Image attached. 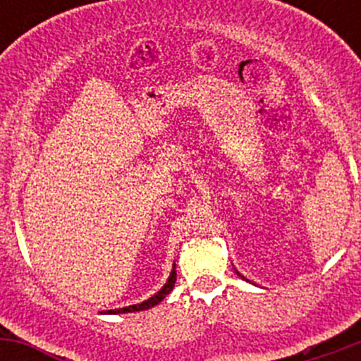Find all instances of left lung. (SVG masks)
I'll return each instance as SVG.
<instances>
[{
    "label": "left lung",
    "instance_id": "obj_1",
    "mask_svg": "<svg viewBox=\"0 0 361 361\" xmlns=\"http://www.w3.org/2000/svg\"><path fill=\"white\" fill-rule=\"evenodd\" d=\"M238 274H239V272H238ZM241 278H243V276H241Z\"/></svg>",
    "mask_w": 361,
    "mask_h": 361
}]
</instances>
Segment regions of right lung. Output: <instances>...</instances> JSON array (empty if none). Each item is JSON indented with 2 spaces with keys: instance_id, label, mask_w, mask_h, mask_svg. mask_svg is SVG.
Wrapping results in <instances>:
<instances>
[{
  "instance_id": "add662e5",
  "label": "right lung",
  "mask_w": 361,
  "mask_h": 361,
  "mask_svg": "<svg viewBox=\"0 0 361 361\" xmlns=\"http://www.w3.org/2000/svg\"><path fill=\"white\" fill-rule=\"evenodd\" d=\"M174 283H176V271L173 269V272H171L169 279H167L166 285L162 286V290L157 292L154 295V297H150L148 300L141 302V304H134V305H129V307H122V309H110V311H106V314H120V312H134V311H147V309L154 307V305H157L159 302H162L164 298H166V295L173 290Z\"/></svg>"
}]
</instances>
